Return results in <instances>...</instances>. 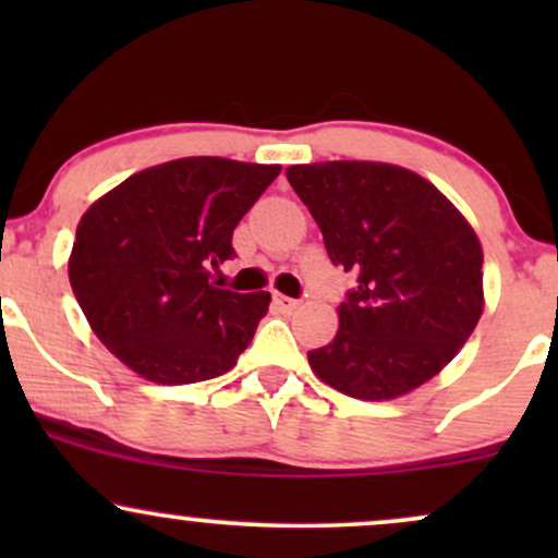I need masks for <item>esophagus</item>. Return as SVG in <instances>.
Wrapping results in <instances>:
<instances>
[{"label": "esophagus", "mask_w": 558, "mask_h": 558, "mask_svg": "<svg viewBox=\"0 0 558 558\" xmlns=\"http://www.w3.org/2000/svg\"><path fill=\"white\" fill-rule=\"evenodd\" d=\"M272 301H275V304H278L280 310H283V312H293V310H296V306H299V301H296V299L283 296V293H275Z\"/></svg>", "instance_id": "esophagus-1"}]
</instances>
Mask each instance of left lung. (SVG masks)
Wrapping results in <instances>:
<instances>
[{
    "label": "left lung",
    "instance_id": "1",
    "mask_svg": "<svg viewBox=\"0 0 558 558\" xmlns=\"http://www.w3.org/2000/svg\"><path fill=\"white\" fill-rule=\"evenodd\" d=\"M286 178L332 265L356 272L336 338L310 351L319 380L383 401L438 375L483 315V248L470 222L433 183L396 165H293Z\"/></svg>",
    "mask_w": 558,
    "mask_h": 558
}]
</instances>
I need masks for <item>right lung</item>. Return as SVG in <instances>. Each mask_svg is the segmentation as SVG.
I'll return each mask as SVG.
<instances>
[{
	"instance_id": "right-lung-1",
	"label": "right lung",
	"mask_w": 558,
	"mask_h": 558,
	"mask_svg": "<svg viewBox=\"0 0 558 558\" xmlns=\"http://www.w3.org/2000/svg\"><path fill=\"white\" fill-rule=\"evenodd\" d=\"M280 165L185 157L136 172L81 217L70 286L96 338L162 386L228 373L267 315L270 293L217 288L233 230Z\"/></svg>"
}]
</instances>
